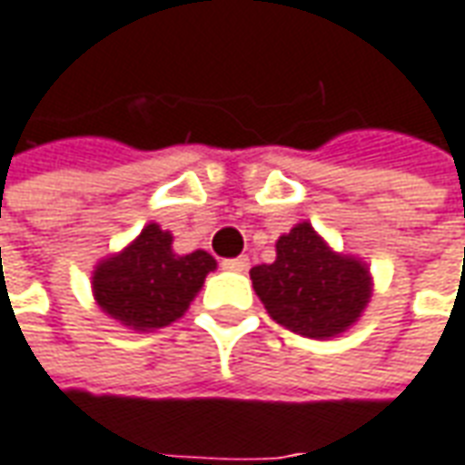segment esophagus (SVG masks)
Masks as SVG:
<instances>
[{"mask_svg":"<svg viewBox=\"0 0 465 465\" xmlns=\"http://www.w3.org/2000/svg\"><path fill=\"white\" fill-rule=\"evenodd\" d=\"M222 266H223V269H229V272H246V269H249V259H246V256H236V259H223Z\"/></svg>","mask_w":465,"mask_h":465,"instance_id":"esophagus-1","label":"esophagus"}]
</instances>
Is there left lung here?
Listing matches in <instances>:
<instances>
[{"label": "left lung", "instance_id": "1", "mask_svg": "<svg viewBox=\"0 0 465 465\" xmlns=\"http://www.w3.org/2000/svg\"><path fill=\"white\" fill-rule=\"evenodd\" d=\"M249 274L272 320L317 340L345 332L370 300L365 264L334 254L310 223L279 236L277 259Z\"/></svg>", "mask_w": 465, "mask_h": 465}]
</instances>
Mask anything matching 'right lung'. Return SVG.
Returning a JSON list of instances; mask_svg holds the SVG:
<instances>
[{
	"label": "right lung",
	"instance_id": "1",
	"mask_svg": "<svg viewBox=\"0 0 465 465\" xmlns=\"http://www.w3.org/2000/svg\"><path fill=\"white\" fill-rule=\"evenodd\" d=\"M171 242V233L148 223L123 254L97 266L93 292L103 312L143 332L176 322L216 269V259L201 249L178 256Z\"/></svg>",
	"mask_w": 465,
	"mask_h": 465
}]
</instances>
